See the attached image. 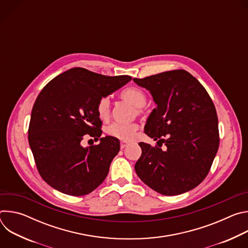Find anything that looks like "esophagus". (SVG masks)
<instances>
[{"label": "esophagus", "mask_w": 248, "mask_h": 248, "mask_svg": "<svg viewBox=\"0 0 248 248\" xmlns=\"http://www.w3.org/2000/svg\"><path fill=\"white\" fill-rule=\"evenodd\" d=\"M127 146V142H124V141H122L121 142V149H124Z\"/></svg>", "instance_id": "esophagus-1"}]
</instances>
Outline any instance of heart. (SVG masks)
<instances>
[{"label": "heart", "instance_id": "1", "mask_svg": "<svg viewBox=\"0 0 248 248\" xmlns=\"http://www.w3.org/2000/svg\"><path fill=\"white\" fill-rule=\"evenodd\" d=\"M121 97L128 102H130L134 107L138 108L140 112L141 108L144 107L147 98L143 90L137 87H128L125 88L121 93ZM97 114L101 119H107L110 115V99L109 97H102L97 103ZM138 129V125L135 124H121L114 123L112 124L107 131L110 135L115 136L122 140H131L134 138L135 133Z\"/></svg>", "mask_w": 248, "mask_h": 248}]
</instances>
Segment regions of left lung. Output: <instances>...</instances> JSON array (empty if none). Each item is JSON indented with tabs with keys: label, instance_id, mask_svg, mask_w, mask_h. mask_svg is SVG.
<instances>
[{
	"label": "left lung",
	"instance_id": "8db88e82",
	"mask_svg": "<svg viewBox=\"0 0 248 248\" xmlns=\"http://www.w3.org/2000/svg\"><path fill=\"white\" fill-rule=\"evenodd\" d=\"M133 81L150 92L157 106L147 119L144 132L158 140V145H166L162 151L139 143L142 153L134 166L137 175L163 195L193 189L206 178L219 148L213 102L201 83L184 69Z\"/></svg>",
	"mask_w": 248,
	"mask_h": 248
}]
</instances>
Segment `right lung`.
Returning a JSON list of instances; mask_svg holds the SVG:
<instances>
[{"label": "right lung", "mask_w": 248, "mask_h": 248, "mask_svg": "<svg viewBox=\"0 0 248 248\" xmlns=\"http://www.w3.org/2000/svg\"><path fill=\"white\" fill-rule=\"evenodd\" d=\"M130 80L128 76L106 77L74 67L42 89L32 108L28 142L38 171L50 186L81 196L104 182L120 151V140L101 137L97 103ZM85 135L99 144L83 148Z\"/></svg>", "instance_id": "add662e5"}]
</instances>
